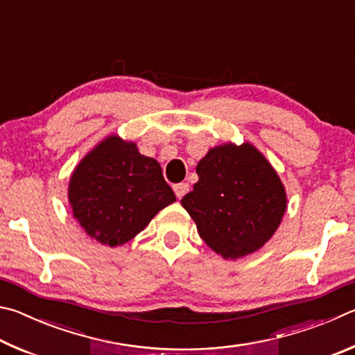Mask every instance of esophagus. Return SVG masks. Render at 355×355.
<instances>
[{
	"label": "esophagus",
	"mask_w": 355,
	"mask_h": 355,
	"mask_svg": "<svg viewBox=\"0 0 355 355\" xmlns=\"http://www.w3.org/2000/svg\"><path fill=\"white\" fill-rule=\"evenodd\" d=\"M188 191H189V184L188 183H178V184L173 186V192H175V196L178 197V199H182V197Z\"/></svg>",
	"instance_id": "1"
}]
</instances>
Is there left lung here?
Instances as JSON below:
<instances>
[{
  "label": "left lung",
  "mask_w": 355,
  "mask_h": 355,
  "mask_svg": "<svg viewBox=\"0 0 355 355\" xmlns=\"http://www.w3.org/2000/svg\"><path fill=\"white\" fill-rule=\"evenodd\" d=\"M196 172L182 205L208 248L225 260L261 249L286 209L285 186L264 155L250 142H227L209 148Z\"/></svg>",
  "instance_id": "obj_1"
}]
</instances>
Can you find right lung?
I'll return each instance as SVG.
<instances>
[{
  "label": "right lung",
  "instance_id": "right-lung-1",
  "mask_svg": "<svg viewBox=\"0 0 355 355\" xmlns=\"http://www.w3.org/2000/svg\"><path fill=\"white\" fill-rule=\"evenodd\" d=\"M175 200L158 161L119 135L100 141L69 182L73 218L89 236L110 248L131 241Z\"/></svg>",
  "mask_w": 355,
  "mask_h": 355
}]
</instances>
